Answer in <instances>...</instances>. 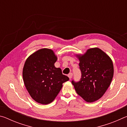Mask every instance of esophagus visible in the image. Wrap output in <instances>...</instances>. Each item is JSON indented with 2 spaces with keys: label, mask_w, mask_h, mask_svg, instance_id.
<instances>
[{
  "label": "esophagus",
  "mask_w": 127,
  "mask_h": 127,
  "mask_svg": "<svg viewBox=\"0 0 127 127\" xmlns=\"http://www.w3.org/2000/svg\"><path fill=\"white\" fill-rule=\"evenodd\" d=\"M68 76L69 78V79H71L73 77V73H70L68 75Z\"/></svg>",
  "instance_id": "1"
}]
</instances>
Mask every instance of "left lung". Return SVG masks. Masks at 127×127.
<instances>
[{
    "mask_svg": "<svg viewBox=\"0 0 127 127\" xmlns=\"http://www.w3.org/2000/svg\"><path fill=\"white\" fill-rule=\"evenodd\" d=\"M80 80L72 81L75 90L86 101L99 99L110 86L114 74L112 61L98 48L90 49L84 55L78 56Z\"/></svg>",
    "mask_w": 127,
    "mask_h": 127,
    "instance_id": "8db88e82",
    "label": "left lung"
}]
</instances>
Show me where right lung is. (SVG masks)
Wrapping results in <instances>:
<instances>
[{
  "label": "right lung",
  "mask_w": 127,
  "mask_h": 127,
  "mask_svg": "<svg viewBox=\"0 0 127 127\" xmlns=\"http://www.w3.org/2000/svg\"><path fill=\"white\" fill-rule=\"evenodd\" d=\"M57 57L53 51L41 49L31 55L25 62L23 78L26 88L33 99L48 104L55 99L69 78L63 74L54 63Z\"/></svg>",
  "instance_id": "1"
}]
</instances>
